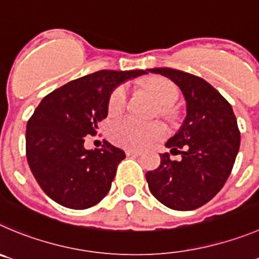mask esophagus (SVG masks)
<instances>
[{"label": "esophagus", "instance_id": "esophagus-1", "mask_svg": "<svg viewBox=\"0 0 259 259\" xmlns=\"http://www.w3.org/2000/svg\"><path fill=\"white\" fill-rule=\"evenodd\" d=\"M126 154L127 156H139V154H141V152L137 151V149H127Z\"/></svg>", "mask_w": 259, "mask_h": 259}]
</instances>
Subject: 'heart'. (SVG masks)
<instances>
[{"label": "heart", "instance_id": "obj_1", "mask_svg": "<svg viewBox=\"0 0 259 259\" xmlns=\"http://www.w3.org/2000/svg\"><path fill=\"white\" fill-rule=\"evenodd\" d=\"M147 89L157 102L162 106H170L178 98V89L170 80L163 78L152 79ZM129 88L126 85H118L113 89L108 100V112L117 115L126 107ZM167 129L159 121H142L134 117L122 118L115 122L111 127V137L117 144L126 148L143 149L153 146L166 137Z\"/></svg>", "mask_w": 259, "mask_h": 259}]
</instances>
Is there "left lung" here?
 <instances>
[{
	"label": "left lung",
	"mask_w": 259,
	"mask_h": 259,
	"mask_svg": "<svg viewBox=\"0 0 259 259\" xmlns=\"http://www.w3.org/2000/svg\"><path fill=\"white\" fill-rule=\"evenodd\" d=\"M148 71L174 81L187 102L184 121L166 143L171 153L180 152L181 161L159 154L158 167L146 174L149 190L168 208L192 211L209 202L233 170L240 147L236 117L230 103L204 79L168 67Z\"/></svg>",
	"instance_id": "8db88e82"
}]
</instances>
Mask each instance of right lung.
<instances>
[{
	"instance_id": "right-lung-1",
	"label": "right lung",
	"mask_w": 259,
	"mask_h": 259,
	"mask_svg": "<svg viewBox=\"0 0 259 259\" xmlns=\"http://www.w3.org/2000/svg\"><path fill=\"white\" fill-rule=\"evenodd\" d=\"M147 70H101L46 96L26 124V159L43 192L61 206L85 209L106 197L125 152L105 141L85 149L107 117L113 89Z\"/></svg>"
}]
</instances>
